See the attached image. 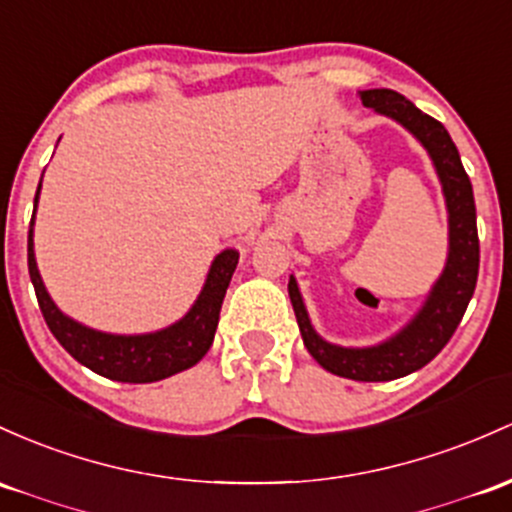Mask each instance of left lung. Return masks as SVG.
<instances>
[{
    "label": "left lung",
    "mask_w": 512,
    "mask_h": 512,
    "mask_svg": "<svg viewBox=\"0 0 512 512\" xmlns=\"http://www.w3.org/2000/svg\"><path fill=\"white\" fill-rule=\"evenodd\" d=\"M359 99L376 114L406 128L432 160L447 206L449 245L445 267L415 316L391 338L369 347H342L320 338L308 318L306 303H303L294 274L289 277V299L294 306L303 345L320 367L352 381H391L418 372L430 359L440 355L474 296L476 277H479L476 206L457 145L452 143L447 128L440 121L423 114L413 101L401 97L393 89H364L359 92Z\"/></svg>",
    "instance_id": "8db88e82"
}]
</instances>
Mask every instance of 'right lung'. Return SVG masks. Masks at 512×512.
Segmentation results:
<instances>
[{
    "label": "right lung",
    "mask_w": 512,
    "mask_h": 512,
    "mask_svg": "<svg viewBox=\"0 0 512 512\" xmlns=\"http://www.w3.org/2000/svg\"><path fill=\"white\" fill-rule=\"evenodd\" d=\"M38 196H41V184H38L33 206H38ZM33 223H36V209H33L31 228H28V274H31L33 289H36L38 306H41L50 333L77 362L111 381L150 384V381L167 379V376L194 367L209 352L218 328L223 296H226L230 277L238 267L240 252L235 247H226L213 257L199 296L182 318L155 333L119 335L89 328L60 311L58 303L50 299L41 272H38L36 252H33Z\"/></svg>",
    "instance_id": "1"
}]
</instances>
